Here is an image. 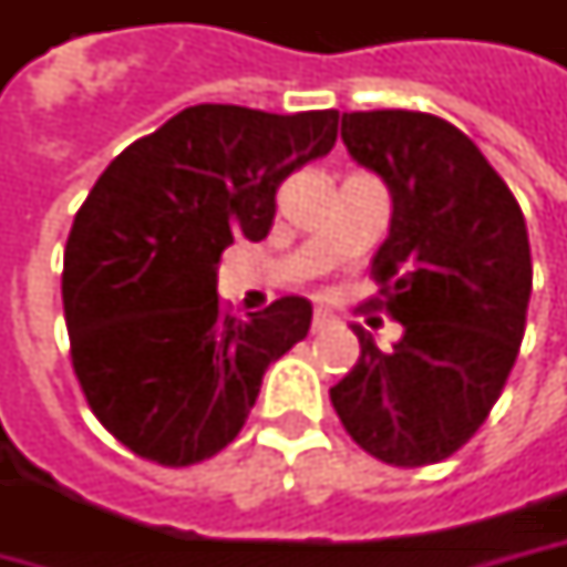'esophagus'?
Here are the masks:
<instances>
[{
  "label": "esophagus",
  "instance_id": "1",
  "mask_svg": "<svg viewBox=\"0 0 567 567\" xmlns=\"http://www.w3.org/2000/svg\"><path fill=\"white\" fill-rule=\"evenodd\" d=\"M331 324H338V316H334L331 309L318 306L316 316H312V331H324V328H331Z\"/></svg>",
  "mask_w": 567,
  "mask_h": 567
}]
</instances>
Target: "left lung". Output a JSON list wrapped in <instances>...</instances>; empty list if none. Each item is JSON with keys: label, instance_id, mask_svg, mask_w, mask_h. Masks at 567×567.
<instances>
[{"label": "left lung", "instance_id": "left-lung-1", "mask_svg": "<svg viewBox=\"0 0 567 567\" xmlns=\"http://www.w3.org/2000/svg\"><path fill=\"white\" fill-rule=\"evenodd\" d=\"M340 138L391 195L372 271L403 334L381 350L353 324L360 360L331 403L372 457L439 464L486 423L517 360L534 287L527 224L512 188L451 122L410 110L343 113Z\"/></svg>", "mask_w": 567, "mask_h": 567}]
</instances>
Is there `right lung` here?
<instances>
[{
    "mask_svg": "<svg viewBox=\"0 0 567 567\" xmlns=\"http://www.w3.org/2000/svg\"><path fill=\"white\" fill-rule=\"evenodd\" d=\"M338 122V110L188 106L128 144L75 214L62 271L72 365L138 457L186 467L227 447L268 365L309 334L306 296L227 316L217 265L233 239L268 236L280 183L334 147Z\"/></svg>",
    "mask_w": 567,
    "mask_h": 567,
    "instance_id": "obj_1",
    "label": "right lung"
}]
</instances>
